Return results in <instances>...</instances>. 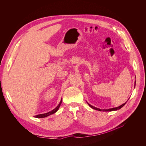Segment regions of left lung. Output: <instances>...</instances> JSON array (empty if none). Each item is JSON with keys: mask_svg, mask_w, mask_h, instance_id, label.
Listing matches in <instances>:
<instances>
[{"mask_svg": "<svg viewBox=\"0 0 146 146\" xmlns=\"http://www.w3.org/2000/svg\"><path fill=\"white\" fill-rule=\"evenodd\" d=\"M135 84H136V81H135ZM126 103H127V102L124 103L123 104H122V105H121V106H118V107H117V108H111V109H103V110H102V109H99V108H95V107H94V106H93L90 105L89 103H87L88 104V105H89L91 108H92L93 109H95V110H98V111H115V110H117L120 109L122 108L125 105Z\"/></svg>", "mask_w": 146, "mask_h": 146, "instance_id": "obj_1", "label": "left lung"}]
</instances>
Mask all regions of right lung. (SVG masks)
Segmentation results:
<instances>
[{"mask_svg": "<svg viewBox=\"0 0 146 146\" xmlns=\"http://www.w3.org/2000/svg\"><path fill=\"white\" fill-rule=\"evenodd\" d=\"M62 101V99H61V100H60V103H59V105H58L54 109H53L52 111H49V112H48V113H47L41 114H38V115H35V117H36V118H44V117H47V116H48V115H51V114H52L56 113V112L58 111V110L59 109V107H60V105H61Z\"/></svg>", "mask_w": 146, "mask_h": 146, "instance_id": "right-lung-1", "label": "right lung"}]
</instances>
